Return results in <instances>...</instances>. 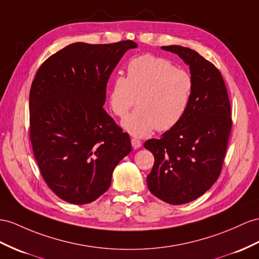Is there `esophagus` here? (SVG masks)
<instances>
[{
    "label": "esophagus",
    "mask_w": 259,
    "mask_h": 259,
    "mask_svg": "<svg viewBox=\"0 0 259 259\" xmlns=\"http://www.w3.org/2000/svg\"><path fill=\"white\" fill-rule=\"evenodd\" d=\"M131 145H132V148H134L135 150H137V149H139L142 145V142L140 141V140H138V139H131Z\"/></svg>",
    "instance_id": "34e87169"
}]
</instances>
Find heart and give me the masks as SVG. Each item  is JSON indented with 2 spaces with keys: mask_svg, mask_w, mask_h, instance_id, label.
<instances>
[{
  "mask_svg": "<svg viewBox=\"0 0 259 259\" xmlns=\"http://www.w3.org/2000/svg\"><path fill=\"white\" fill-rule=\"evenodd\" d=\"M195 89L189 72L177 69L167 59L152 55L134 58L127 77L117 75L109 88V106L122 127L135 137H147L155 129L166 131L181 122L189 107Z\"/></svg>",
  "mask_w": 259,
  "mask_h": 259,
  "instance_id": "heart-1",
  "label": "heart"
}]
</instances>
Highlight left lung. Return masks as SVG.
Here are the masks:
<instances>
[{"label":"left lung","instance_id":"1","mask_svg":"<svg viewBox=\"0 0 259 259\" xmlns=\"http://www.w3.org/2000/svg\"><path fill=\"white\" fill-rule=\"evenodd\" d=\"M162 49L189 66L195 89L181 122L161 139L144 143L154 155L147 183L158 199L183 204L203 195L220 175L232 127L231 106L221 73L213 64L190 48L175 45Z\"/></svg>","mask_w":259,"mask_h":259}]
</instances>
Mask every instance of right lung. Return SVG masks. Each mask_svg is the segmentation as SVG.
<instances>
[{"mask_svg":"<svg viewBox=\"0 0 259 259\" xmlns=\"http://www.w3.org/2000/svg\"><path fill=\"white\" fill-rule=\"evenodd\" d=\"M138 45L75 42L46 60L29 94L30 141L45 182L62 200L85 204L110 186L131 152L129 135L103 106L108 78Z\"/></svg>","mask_w":259,"mask_h":259,"instance_id":"add662e5","label":"right lung"}]
</instances>
